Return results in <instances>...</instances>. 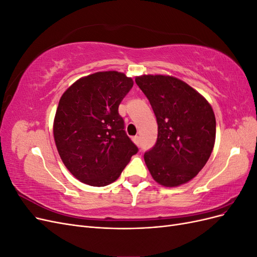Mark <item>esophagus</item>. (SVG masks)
<instances>
[{
    "label": "esophagus",
    "instance_id": "1",
    "mask_svg": "<svg viewBox=\"0 0 257 257\" xmlns=\"http://www.w3.org/2000/svg\"><path fill=\"white\" fill-rule=\"evenodd\" d=\"M133 142H134L137 146H139V145H141V137H139V136H134V137H133Z\"/></svg>",
    "mask_w": 257,
    "mask_h": 257
}]
</instances>
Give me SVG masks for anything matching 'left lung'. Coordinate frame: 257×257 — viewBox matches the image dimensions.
<instances>
[{
    "label": "left lung",
    "mask_w": 257,
    "mask_h": 257,
    "mask_svg": "<svg viewBox=\"0 0 257 257\" xmlns=\"http://www.w3.org/2000/svg\"><path fill=\"white\" fill-rule=\"evenodd\" d=\"M137 85L157 116V143L144 155L153 179L164 186L192 180L206 165L215 141V116L207 100L175 77L144 75Z\"/></svg>",
    "instance_id": "1"
}]
</instances>
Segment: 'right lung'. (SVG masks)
<instances>
[{"mask_svg":"<svg viewBox=\"0 0 257 257\" xmlns=\"http://www.w3.org/2000/svg\"><path fill=\"white\" fill-rule=\"evenodd\" d=\"M133 84L122 73L99 72L77 80L62 95L54 141L64 165L81 182L110 184L138 152L118 111Z\"/></svg>","mask_w":257,"mask_h":257,"instance_id":"right-lung-1","label":"right lung"}]
</instances>
